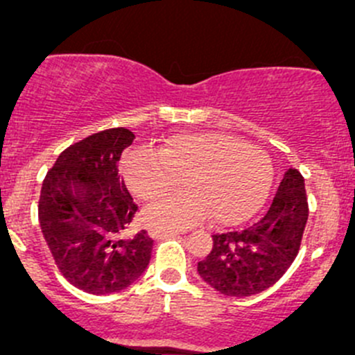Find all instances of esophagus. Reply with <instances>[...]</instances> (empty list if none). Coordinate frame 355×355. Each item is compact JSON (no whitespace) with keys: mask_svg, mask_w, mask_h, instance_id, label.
Masks as SVG:
<instances>
[{"mask_svg":"<svg viewBox=\"0 0 355 355\" xmlns=\"http://www.w3.org/2000/svg\"><path fill=\"white\" fill-rule=\"evenodd\" d=\"M181 233H184V230H173V227H155V230H152L153 238H171L178 236Z\"/></svg>","mask_w":355,"mask_h":355,"instance_id":"1","label":"esophagus"}]
</instances>
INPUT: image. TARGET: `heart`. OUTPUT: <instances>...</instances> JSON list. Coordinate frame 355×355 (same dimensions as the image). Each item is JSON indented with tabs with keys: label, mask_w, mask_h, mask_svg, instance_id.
<instances>
[{
	"label": "heart",
	"mask_w": 355,
	"mask_h": 355,
	"mask_svg": "<svg viewBox=\"0 0 355 355\" xmlns=\"http://www.w3.org/2000/svg\"><path fill=\"white\" fill-rule=\"evenodd\" d=\"M122 176L139 198H153L184 175L186 190L157 197L146 219L157 226H189L214 214L220 224L250 219L272 184L268 153L224 132H181L159 146L124 153Z\"/></svg>",
	"instance_id": "b5f03b06"
}]
</instances>
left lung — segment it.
Listing matches in <instances>:
<instances>
[{"instance_id": "obj_1", "label": "left lung", "mask_w": 355, "mask_h": 355, "mask_svg": "<svg viewBox=\"0 0 355 355\" xmlns=\"http://www.w3.org/2000/svg\"><path fill=\"white\" fill-rule=\"evenodd\" d=\"M309 217L300 171L288 169L264 216L240 231L212 234L210 254L198 262L203 282L227 297H250L275 285L300 250Z\"/></svg>"}]
</instances>
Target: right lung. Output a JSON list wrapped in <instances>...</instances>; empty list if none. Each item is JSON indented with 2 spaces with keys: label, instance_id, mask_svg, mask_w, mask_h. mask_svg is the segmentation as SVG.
Masks as SVG:
<instances>
[{
  "label": "right lung",
  "instance_id": "right-lung-1",
  "mask_svg": "<svg viewBox=\"0 0 355 355\" xmlns=\"http://www.w3.org/2000/svg\"><path fill=\"white\" fill-rule=\"evenodd\" d=\"M135 132L114 128L63 150L40 196V224L63 278L93 295L121 292L148 268L153 238L128 234L138 205L119 174Z\"/></svg>",
  "mask_w": 355,
  "mask_h": 355
}]
</instances>
